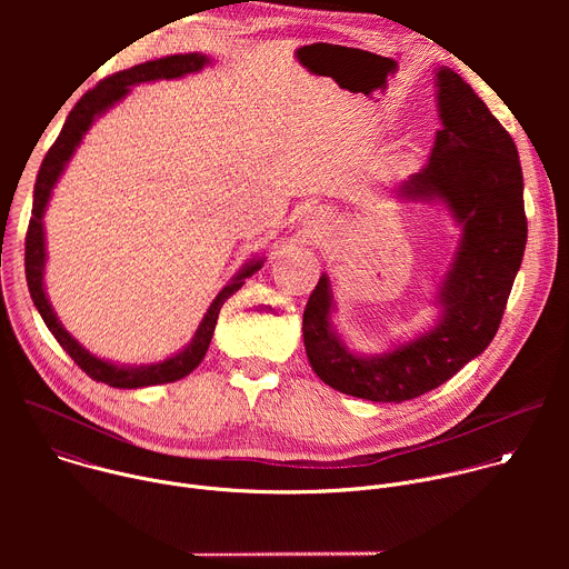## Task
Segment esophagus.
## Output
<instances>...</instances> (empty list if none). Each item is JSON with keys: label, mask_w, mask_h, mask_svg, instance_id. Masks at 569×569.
I'll return each mask as SVG.
<instances>
[{"label": "esophagus", "mask_w": 569, "mask_h": 569, "mask_svg": "<svg viewBox=\"0 0 569 569\" xmlns=\"http://www.w3.org/2000/svg\"><path fill=\"white\" fill-rule=\"evenodd\" d=\"M321 229H323V218H321V213H319L317 209H310V211L303 216V236H306L308 240H312V238H317V236L321 233Z\"/></svg>", "instance_id": "obj_1"}]
</instances>
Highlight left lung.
Segmentation results:
<instances>
[{"label":"left lung","instance_id":"left-lung-1","mask_svg":"<svg viewBox=\"0 0 569 569\" xmlns=\"http://www.w3.org/2000/svg\"><path fill=\"white\" fill-rule=\"evenodd\" d=\"M441 130L428 164L393 189L402 202L441 207L459 229L428 329L382 353H358L338 333L333 283L323 272L303 310V347L329 387L402 402L437 389L496 338L527 246L518 148L502 123L450 67L435 69Z\"/></svg>","mask_w":569,"mask_h":569}]
</instances>
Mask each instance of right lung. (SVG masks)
<instances>
[{
    "mask_svg": "<svg viewBox=\"0 0 569 569\" xmlns=\"http://www.w3.org/2000/svg\"><path fill=\"white\" fill-rule=\"evenodd\" d=\"M211 64V58L204 53H176V56H164L157 60H148L141 64H134L130 69H123L88 92L83 99H80L73 110L69 112L58 139L49 148V152L42 159V167L38 171L36 189H33V211L29 220V231H27V248H24V266H27V283L31 299L44 319L47 329L51 336L58 340V345L69 353V358L83 369L92 380L106 382L117 389H139V387H150V385H164V382H176L184 376H189L204 358L213 331H216V321L222 303L242 286H246V279H250L254 272H259L266 263V257H254L246 266H242L216 295L211 306L207 308L200 327L191 342L182 347L178 353L169 356L167 360L150 362V365H119L106 358H99L90 353L83 345H80L58 319L44 288V266H47V240H44V211L51 200L53 187L58 184L60 176L64 173L69 159L73 157L76 148L83 141L92 123L103 117L110 108H114L119 101H123L134 86L141 83H154V80L161 78H182L187 73H196Z\"/></svg>",
    "mask_w": 569,
    "mask_h": 569,
    "instance_id": "right-lung-1",
    "label": "right lung"
}]
</instances>
